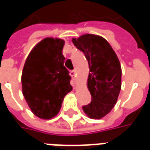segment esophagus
Segmentation results:
<instances>
[{"mask_svg":"<svg viewBox=\"0 0 150 150\" xmlns=\"http://www.w3.org/2000/svg\"><path fill=\"white\" fill-rule=\"evenodd\" d=\"M70 75H71V76L73 78V79H75V78L76 77V72H75V70H72V71H71Z\"/></svg>","mask_w":150,"mask_h":150,"instance_id":"34e87169","label":"esophagus"}]
</instances>
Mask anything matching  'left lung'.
Listing matches in <instances>:
<instances>
[{"mask_svg":"<svg viewBox=\"0 0 150 150\" xmlns=\"http://www.w3.org/2000/svg\"><path fill=\"white\" fill-rule=\"evenodd\" d=\"M72 42L85 54L90 69L88 88L92 101L82 109L89 118L99 119L117 102L121 89L120 62L109 42L100 36L87 34L73 38Z\"/></svg>","mask_w":150,"mask_h":150,"instance_id":"8db88e82","label":"left lung"}]
</instances>
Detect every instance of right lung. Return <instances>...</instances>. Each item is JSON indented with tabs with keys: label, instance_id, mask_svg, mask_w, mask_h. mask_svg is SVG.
Segmentation results:
<instances>
[{
	"label": "right lung",
	"instance_id": "1",
	"mask_svg": "<svg viewBox=\"0 0 150 150\" xmlns=\"http://www.w3.org/2000/svg\"><path fill=\"white\" fill-rule=\"evenodd\" d=\"M64 44L58 38L43 39L30 52L23 69V95L33 113L41 119L57 115L64 97L72 89L71 76L64 65Z\"/></svg>",
	"mask_w": 150,
	"mask_h": 150
}]
</instances>
